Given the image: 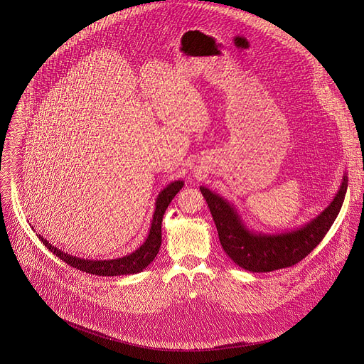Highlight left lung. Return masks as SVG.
Segmentation results:
<instances>
[{
  "instance_id": "8db88e82",
  "label": "left lung",
  "mask_w": 364,
  "mask_h": 364,
  "mask_svg": "<svg viewBox=\"0 0 364 364\" xmlns=\"http://www.w3.org/2000/svg\"><path fill=\"white\" fill-rule=\"evenodd\" d=\"M200 192L213 214L224 252L242 269L264 273L298 264L323 240L341 211L347 193V178H343L333 202L316 220L301 230L277 236L247 232L233 206L206 187H200Z\"/></svg>"
}]
</instances>
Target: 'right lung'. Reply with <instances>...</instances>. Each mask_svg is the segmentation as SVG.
<instances>
[{
    "label": "right lung",
    "mask_w": 364,
    "mask_h": 364,
    "mask_svg": "<svg viewBox=\"0 0 364 364\" xmlns=\"http://www.w3.org/2000/svg\"><path fill=\"white\" fill-rule=\"evenodd\" d=\"M181 187H183V181H174L162 190L156 200V209H155V214H153L150 233L146 242L136 252L129 254L128 257L118 258V259H109V261L80 259L76 257L63 254L62 251L57 250V247L50 245L44 237L40 236V239L47 246L48 251H51L55 257H59L68 265L73 267V269L80 272H85L88 274H95V276H121V274L124 276V274L140 273L153 259H155V257L159 252V247L162 243V217L165 214V209L168 208L171 200L174 199V196L180 192Z\"/></svg>",
    "instance_id": "right-lung-1"
}]
</instances>
